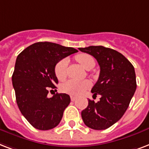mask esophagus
<instances>
[{
    "label": "esophagus",
    "instance_id": "1",
    "mask_svg": "<svg viewBox=\"0 0 149 149\" xmlns=\"http://www.w3.org/2000/svg\"><path fill=\"white\" fill-rule=\"evenodd\" d=\"M76 99H77V97H76V96H74V95H71V101H74V100H76Z\"/></svg>",
    "mask_w": 149,
    "mask_h": 149
}]
</instances>
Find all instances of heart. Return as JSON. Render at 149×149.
I'll return each instance as SVG.
<instances>
[{
    "instance_id": "obj_1",
    "label": "heart",
    "mask_w": 149,
    "mask_h": 149,
    "mask_svg": "<svg viewBox=\"0 0 149 149\" xmlns=\"http://www.w3.org/2000/svg\"><path fill=\"white\" fill-rule=\"evenodd\" d=\"M76 61L86 70H91L95 64V60L93 56L87 54H80L75 57ZM68 69V60L63 59L56 64L54 72L59 80H64L67 77ZM90 87V82L88 81H75L68 80L64 83L61 86L62 91L65 93L73 95H78L82 94Z\"/></svg>"
}]
</instances>
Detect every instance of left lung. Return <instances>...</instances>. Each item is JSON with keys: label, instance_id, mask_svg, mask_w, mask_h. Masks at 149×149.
<instances>
[{"label": "left lung", "instance_id": "left-lung-1", "mask_svg": "<svg viewBox=\"0 0 149 149\" xmlns=\"http://www.w3.org/2000/svg\"><path fill=\"white\" fill-rule=\"evenodd\" d=\"M93 56L100 67V77L91 92L100 95L97 102L88 100L81 111L85 124L94 130H105L121 118L135 93L137 84L134 66L125 56L110 48L90 46L78 48Z\"/></svg>", "mask_w": 149, "mask_h": 149}]
</instances>
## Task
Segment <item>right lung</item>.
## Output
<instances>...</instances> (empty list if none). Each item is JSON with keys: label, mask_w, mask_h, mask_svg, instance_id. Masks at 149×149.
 <instances>
[{"label": "right lung", "mask_w": 149, "mask_h": 149, "mask_svg": "<svg viewBox=\"0 0 149 149\" xmlns=\"http://www.w3.org/2000/svg\"><path fill=\"white\" fill-rule=\"evenodd\" d=\"M78 50L49 42H39L18 54L12 74L16 102L29 124L41 131L50 130L61 122L71 102L69 95L56 93L47 97L58 83L54 68L61 60Z\"/></svg>", "instance_id": "1"}]
</instances>
